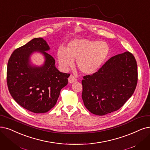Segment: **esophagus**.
Returning a JSON list of instances; mask_svg holds the SVG:
<instances>
[{
    "mask_svg": "<svg viewBox=\"0 0 150 150\" xmlns=\"http://www.w3.org/2000/svg\"><path fill=\"white\" fill-rule=\"evenodd\" d=\"M76 81H77L76 78L74 76H73V75H71L68 77V82H69V83H73V82H76Z\"/></svg>",
    "mask_w": 150,
    "mask_h": 150,
    "instance_id": "esophagus-1",
    "label": "esophagus"
}]
</instances>
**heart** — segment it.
<instances>
[{
  "mask_svg": "<svg viewBox=\"0 0 150 150\" xmlns=\"http://www.w3.org/2000/svg\"><path fill=\"white\" fill-rule=\"evenodd\" d=\"M110 54V47L105 42L77 39L69 42L66 50L59 48L57 59L60 67L68 71L77 59V68L81 73L91 75L102 67Z\"/></svg>",
  "mask_w": 150,
  "mask_h": 150,
  "instance_id": "obj_1",
  "label": "heart"
}]
</instances>
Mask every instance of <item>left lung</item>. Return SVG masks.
Returning a JSON list of instances; mask_svg holds the SVG:
<instances>
[{
  "instance_id": "left-lung-1",
  "label": "left lung",
  "mask_w": 150,
  "mask_h": 150,
  "mask_svg": "<svg viewBox=\"0 0 150 150\" xmlns=\"http://www.w3.org/2000/svg\"><path fill=\"white\" fill-rule=\"evenodd\" d=\"M137 76V62L131 53L111 57L95 73L83 76V104L98 116L118 110L134 93Z\"/></svg>"
}]
</instances>
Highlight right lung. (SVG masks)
I'll return each instance as SVG.
<instances>
[{"label": "right lung", "instance_id": "1", "mask_svg": "<svg viewBox=\"0 0 150 150\" xmlns=\"http://www.w3.org/2000/svg\"><path fill=\"white\" fill-rule=\"evenodd\" d=\"M49 50L44 39L34 38L14 50L8 62L7 82L11 97L34 113L46 112L55 105L70 76L58 70L54 58L47 52ZM35 52L44 56L42 65L31 64L30 56Z\"/></svg>", "mask_w": 150, "mask_h": 150}]
</instances>
